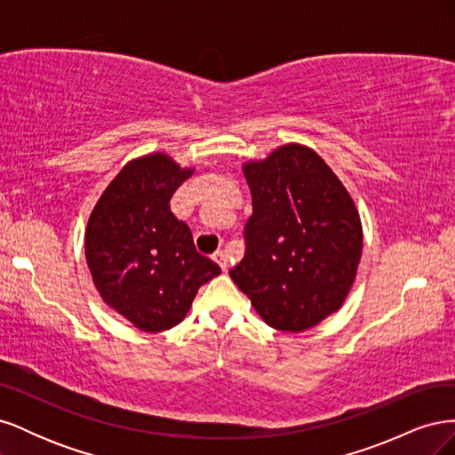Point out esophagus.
<instances>
[{
    "instance_id": "esophagus-1",
    "label": "esophagus",
    "mask_w": 455,
    "mask_h": 455,
    "mask_svg": "<svg viewBox=\"0 0 455 455\" xmlns=\"http://www.w3.org/2000/svg\"><path fill=\"white\" fill-rule=\"evenodd\" d=\"M214 259L218 261V266L222 267L224 271L229 267V258H228V252H226V251H216V252H214Z\"/></svg>"
}]
</instances>
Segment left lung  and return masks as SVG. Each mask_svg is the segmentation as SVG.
<instances>
[{"label": "left lung", "mask_w": 455, "mask_h": 455, "mask_svg": "<svg viewBox=\"0 0 455 455\" xmlns=\"http://www.w3.org/2000/svg\"><path fill=\"white\" fill-rule=\"evenodd\" d=\"M252 214L229 277L269 326L301 332L341 307L363 252L359 212L313 149L288 144L244 164Z\"/></svg>", "instance_id": "1"}]
</instances>
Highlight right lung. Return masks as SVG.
Listing matches in <instances>:
<instances>
[{
	"instance_id": "obj_1",
	"label": "right lung",
	"mask_w": 455,
	"mask_h": 455,
	"mask_svg": "<svg viewBox=\"0 0 455 455\" xmlns=\"http://www.w3.org/2000/svg\"><path fill=\"white\" fill-rule=\"evenodd\" d=\"M191 171L163 154L129 163L96 203L85 256L102 299L144 332L180 323L220 266L197 252L191 229L171 211Z\"/></svg>"
}]
</instances>
